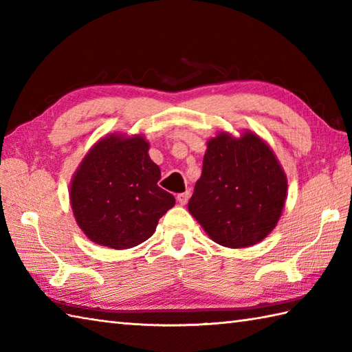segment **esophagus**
<instances>
[{"mask_svg": "<svg viewBox=\"0 0 352 352\" xmlns=\"http://www.w3.org/2000/svg\"><path fill=\"white\" fill-rule=\"evenodd\" d=\"M189 197H190V190H186V192H183V193H178L177 199H178V203H180L182 206H184L186 203H188Z\"/></svg>", "mask_w": 352, "mask_h": 352, "instance_id": "esophagus-1", "label": "esophagus"}]
</instances>
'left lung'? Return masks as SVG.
Masks as SVG:
<instances>
[{"label": "left lung", "instance_id": "1", "mask_svg": "<svg viewBox=\"0 0 352 352\" xmlns=\"http://www.w3.org/2000/svg\"><path fill=\"white\" fill-rule=\"evenodd\" d=\"M286 197V174L265 140L252 131L219 133L207 142L188 208L213 242L246 248L275 228Z\"/></svg>", "mask_w": 352, "mask_h": 352}]
</instances>
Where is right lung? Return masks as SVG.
Here are the masks:
<instances>
[{"mask_svg":"<svg viewBox=\"0 0 352 352\" xmlns=\"http://www.w3.org/2000/svg\"><path fill=\"white\" fill-rule=\"evenodd\" d=\"M140 134H109L89 149L72 177L69 199L78 227L92 242L113 250L153 236L175 198L157 186L160 168Z\"/></svg>","mask_w":352,"mask_h":352,"instance_id":"add662e5","label":"right lung"}]
</instances>
